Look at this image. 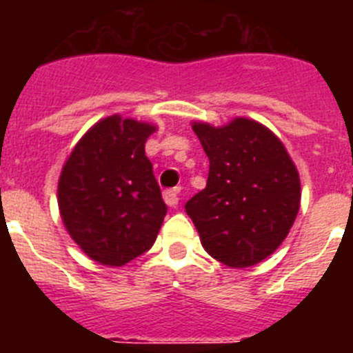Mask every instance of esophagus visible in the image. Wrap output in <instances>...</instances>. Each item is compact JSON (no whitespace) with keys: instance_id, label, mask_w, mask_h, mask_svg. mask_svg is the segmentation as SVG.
<instances>
[{"instance_id":"obj_1","label":"esophagus","mask_w":353,"mask_h":353,"mask_svg":"<svg viewBox=\"0 0 353 353\" xmlns=\"http://www.w3.org/2000/svg\"><path fill=\"white\" fill-rule=\"evenodd\" d=\"M179 192H180L179 187L164 191V201H166V205H170V207H179V201H180Z\"/></svg>"}]
</instances>
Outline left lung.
Here are the masks:
<instances>
[{
  "label": "left lung",
  "instance_id": "1",
  "mask_svg": "<svg viewBox=\"0 0 353 353\" xmlns=\"http://www.w3.org/2000/svg\"><path fill=\"white\" fill-rule=\"evenodd\" d=\"M210 161L207 187L185 203L205 251L245 269L270 256L301 207V179L285 145L265 125L235 118L224 127L194 121Z\"/></svg>",
  "mask_w": 353,
  "mask_h": 353
}]
</instances>
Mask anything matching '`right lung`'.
<instances>
[{
    "instance_id": "obj_1",
    "label": "right lung",
    "mask_w": 353,
    "mask_h": 353,
    "mask_svg": "<svg viewBox=\"0 0 353 353\" xmlns=\"http://www.w3.org/2000/svg\"><path fill=\"white\" fill-rule=\"evenodd\" d=\"M155 125L102 118L68 155L58 182L67 232L92 260L121 267L154 245L168 207L145 155Z\"/></svg>"
}]
</instances>
